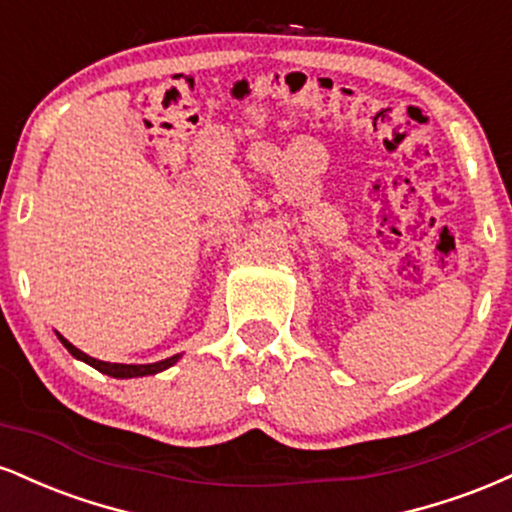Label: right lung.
<instances>
[{"instance_id":"add662e5","label":"right lung","mask_w":512,"mask_h":512,"mask_svg":"<svg viewBox=\"0 0 512 512\" xmlns=\"http://www.w3.org/2000/svg\"><path fill=\"white\" fill-rule=\"evenodd\" d=\"M54 333H57V330H54ZM57 338L62 340V345L71 352V357H76L78 362H86L88 366H93V369H98L100 374L112 376V378L155 376V374H160V371L170 369V366H174L179 362V359H182V354H174V357H167V359H162V362H155V364H112V362H102V359H95V357H90V354L81 352L78 347L71 345V342L62 338L59 333H57Z\"/></svg>"}]
</instances>
